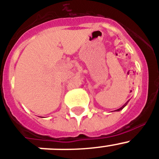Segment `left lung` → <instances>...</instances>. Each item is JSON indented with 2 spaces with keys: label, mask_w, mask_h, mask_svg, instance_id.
Listing matches in <instances>:
<instances>
[{
  "label": "left lung",
  "mask_w": 159,
  "mask_h": 159,
  "mask_svg": "<svg viewBox=\"0 0 159 159\" xmlns=\"http://www.w3.org/2000/svg\"><path fill=\"white\" fill-rule=\"evenodd\" d=\"M128 102H129V101H127V102H126V103H125V104H124V105H123V106H122V107H120V108H119V109L116 110V111H121V110H122V109H123V108H124V107H125L126 106V104H127V103H128Z\"/></svg>",
  "instance_id": "obj_1"
}]
</instances>
